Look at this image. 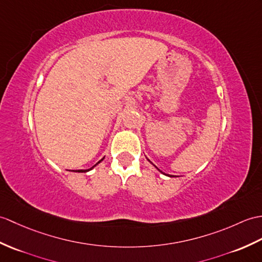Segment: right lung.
I'll use <instances>...</instances> for the list:
<instances>
[{
    "label": "right lung",
    "mask_w": 262,
    "mask_h": 262,
    "mask_svg": "<svg viewBox=\"0 0 262 262\" xmlns=\"http://www.w3.org/2000/svg\"><path fill=\"white\" fill-rule=\"evenodd\" d=\"M101 161H102V160H100V161H99L98 163H100ZM98 163H97V164H98ZM97 164H96V165H97ZM96 165H95V166H96ZM91 168H94V166H93V167H91ZM91 168H90V169H91ZM88 171H89V169H86V171H82V169H79V171H78V172H88ZM76 172H77V171H76Z\"/></svg>",
    "instance_id": "obj_1"
}]
</instances>
